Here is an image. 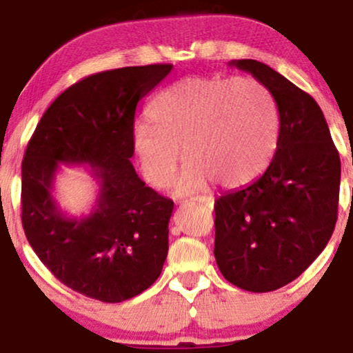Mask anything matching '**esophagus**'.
<instances>
[{
	"instance_id": "esophagus-1",
	"label": "esophagus",
	"mask_w": 353,
	"mask_h": 353,
	"mask_svg": "<svg viewBox=\"0 0 353 353\" xmlns=\"http://www.w3.org/2000/svg\"><path fill=\"white\" fill-rule=\"evenodd\" d=\"M192 201L199 202V204L205 205V208H209V209H212V205H214V197L212 196H197V197H192Z\"/></svg>"
}]
</instances>
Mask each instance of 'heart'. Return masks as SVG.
I'll list each match as a JSON object with an SVG mask.
<instances>
[{
  "label": "heart",
  "mask_w": 353,
  "mask_h": 353,
  "mask_svg": "<svg viewBox=\"0 0 353 353\" xmlns=\"http://www.w3.org/2000/svg\"><path fill=\"white\" fill-rule=\"evenodd\" d=\"M137 121L131 145L154 188L172 181L183 148L189 161L176 189L190 194L210 181L242 188L272 161L279 136L274 96L252 78H185L165 88Z\"/></svg>",
  "instance_id": "heart-1"
}]
</instances>
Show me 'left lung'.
Wrapping results in <instances>:
<instances>
[{
    "mask_svg": "<svg viewBox=\"0 0 353 353\" xmlns=\"http://www.w3.org/2000/svg\"><path fill=\"white\" fill-rule=\"evenodd\" d=\"M250 72L274 96L279 137L269 168L252 184L221 196L214 255L230 283L270 292L295 281L325 249L337 222L340 157L315 99L255 59Z\"/></svg>",
    "mask_w": 353,
    "mask_h": 353,
    "instance_id": "8db88e82",
    "label": "left lung"
}]
</instances>
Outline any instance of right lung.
I'll list each match as a JSON object with an SVG mask.
<instances>
[{
  "label": "right lung",
  "instance_id": "1",
  "mask_svg": "<svg viewBox=\"0 0 353 353\" xmlns=\"http://www.w3.org/2000/svg\"><path fill=\"white\" fill-rule=\"evenodd\" d=\"M171 70L149 64L81 79L46 109L24 152L28 242L59 282L96 301L116 303L144 292L168 257L174 202L136 174L131 131L137 103ZM59 163L92 168L100 194L88 216L59 209L52 188Z\"/></svg>",
  "mask_w": 353,
  "mask_h": 353
}]
</instances>
